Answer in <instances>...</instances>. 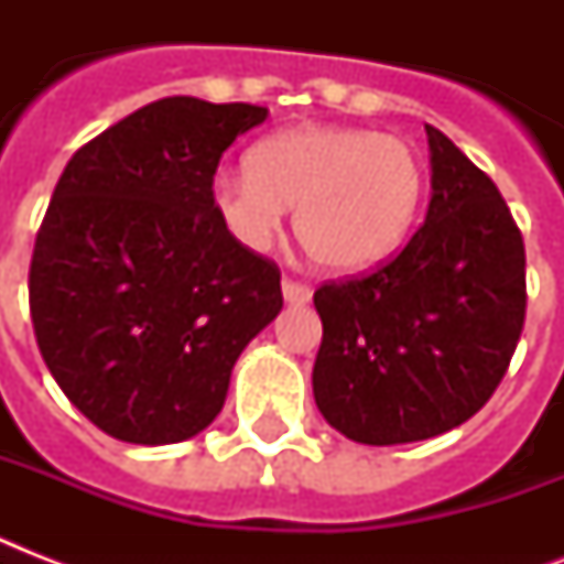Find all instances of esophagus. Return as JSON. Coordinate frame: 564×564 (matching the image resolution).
<instances>
[{
    "label": "esophagus",
    "mask_w": 564,
    "mask_h": 564,
    "mask_svg": "<svg viewBox=\"0 0 564 564\" xmlns=\"http://www.w3.org/2000/svg\"><path fill=\"white\" fill-rule=\"evenodd\" d=\"M281 290H283V301H286V304H307V301L313 299V290H310L307 283L292 281V278H283Z\"/></svg>",
    "instance_id": "obj_1"
}]
</instances>
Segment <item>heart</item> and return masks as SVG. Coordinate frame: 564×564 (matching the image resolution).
Segmentation results:
<instances>
[{"label":"heart","instance_id":"heart-1","mask_svg":"<svg viewBox=\"0 0 564 564\" xmlns=\"http://www.w3.org/2000/svg\"><path fill=\"white\" fill-rule=\"evenodd\" d=\"M421 195L424 166L406 140L348 126L278 131L248 152V170H221L210 184L216 216L239 246L269 248L295 207L299 242L339 274L392 254Z\"/></svg>","mask_w":564,"mask_h":564}]
</instances>
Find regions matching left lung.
Masks as SVG:
<instances>
[{"label":"left lung","instance_id":"1","mask_svg":"<svg viewBox=\"0 0 564 564\" xmlns=\"http://www.w3.org/2000/svg\"><path fill=\"white\" fill-rule=\"evenodd\" d=\"M427 143L424 225L377 272L313 295L316 406L362 445L421 442L471 419L524 327V239L507 202L438 128Z\"/></svg>","mask_w":564,"mask_h":564}]
</instances>
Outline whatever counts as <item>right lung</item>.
<instances>
[{"mask_svg":"<svg viewBox=\"0 0 564 564\" xmlns=\"http://www.w3.org/2000/svg\"><path fill=\"white\" fill-rule=\"evenodd\" d=\"M265 117L152 101L82 145L52 193L29 272L34 336L66 398L119 442L202 433L242 348L281 313L278 265L210 202L221 152Z\"/></svg>","mask_w":564,"mask_h":564,"instance_id":"right-lung-1","label":"right lung"}]
</instances>
